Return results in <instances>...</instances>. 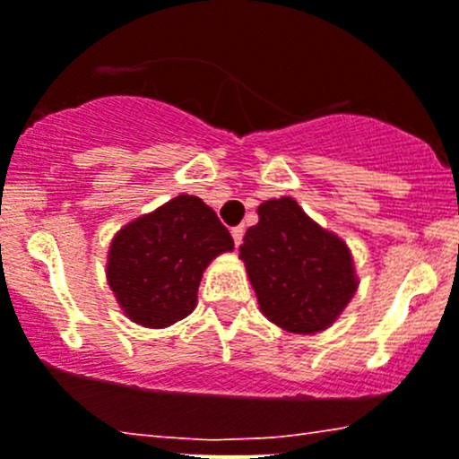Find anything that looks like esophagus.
<instances>
[{
    "instance_id": "1",
    "label": "esophagus",
    "mask_w": 459,
    "mask_h": 459,
    "mask_svg": "<svg viewBox=\"0 0 459 459\" xmlns=\"http://www.w3.org/2000/svg\"><path fill=\"white\" fill-rule=\"evenodd\" d=\"M230 235H233L235 247H239V244H242V239H244V229H242V226H235V229L230 230Z\"/></svg>"
}]
</instances>
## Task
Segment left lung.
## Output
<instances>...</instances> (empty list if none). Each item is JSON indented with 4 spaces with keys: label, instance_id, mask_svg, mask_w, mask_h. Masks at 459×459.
<instances>
[{
    "label": "left lung",
    "instance_id": "8db88e82",
    "mask_svg": "<svg viewBox=\"0 0 459 459\" xmlns=\"http://www.w3.org/2000/svg\"><path fill=\"white\" fill-rule=\"evenodd\" d=\"M257 217L239 260L262 314L291 333L332 327L359 289L348 244L316 224L293 197L260 204Z\"/></svg>",
    "mask_w": 459,
    "mask_h": 459
}]
</instances>
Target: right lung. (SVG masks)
I'll return each mask as SVG.
<instances>
[{
	"label": "right lung",
	"instance_id": "obj_1",
	"mask_svg": "<svg viewBox=\"0 0 459 459\" xmlns=\"http://www.w3.org/2000/svg\"><path fill=\"white\" fill-rule=\"evenodd\" d=\"M233 247L211 206L195 195H177L111 238L107 284L132 323L170 327L193 314L204 271Z\"/></svg>",
	"mask_w": 459,
	"mask_h": 459
}]
</instances>
